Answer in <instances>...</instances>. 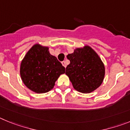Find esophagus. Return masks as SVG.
<instances>
[{"label":"esophagus","instance_id":"esophagus-1","mask_svg":"<svg viewBox=\"0 0 130 130\" xmlns=\"http://www.w3.org/2000/svg\"><path fill=\"white\" fill-rule=\"evenodd\" d=\"M62 66H64V68L66 67V62H65V61H62Z\"/></svg>","mask_w":130,"mask_h":130}]
</instances>
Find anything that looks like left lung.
Wrapping results in <instances>:
<instances>
[{"mask_svg":"<svg viewBox=\"0 0 130 130\" xmlns=\"http://www.w3.org/2000/svg\"><path fill=\"white\" fill-rule=\"evenodd\" d=\"M70 61L66 74L73 88L81 93H90L102 85L105 76V66L96 51L88 45L76 48L68 54Z\"/></svg>","mask_w":130,"mask_h":130,"instance_id":"left-lung-1","label":"left lung"}]
</instances>
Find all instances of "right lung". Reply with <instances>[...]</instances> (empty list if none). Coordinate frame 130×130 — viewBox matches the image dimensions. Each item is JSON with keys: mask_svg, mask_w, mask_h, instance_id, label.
I'll return each mask as SVG.
<instances>
[{"mask_svg": "<svg viewBox=\"0 0 130 130\" xmlns=\"http://www.w3.org/2000/svg\"><path fill=\"white\" fill-rule=\"evenodd\" d=\"M65 68L49 51L48 47L34 45L26 53L20 66L23 82L30 90L42 94L50 91Z\"/></svg>", "mask_w": 130, "mask_h": 130, "instance_id": "1", "label": "right lung"}]
</instances>
